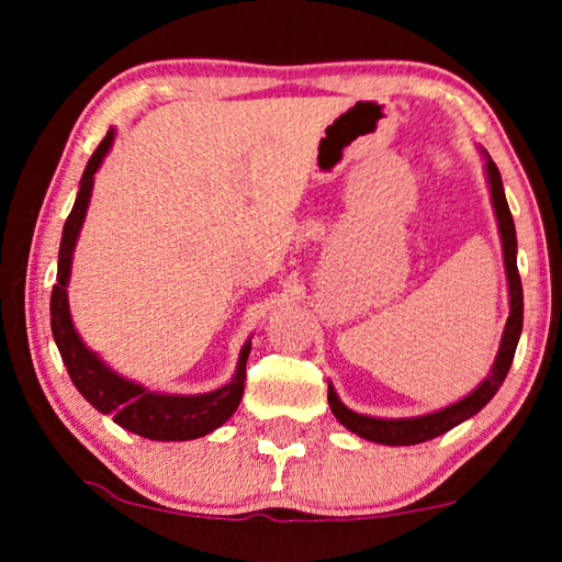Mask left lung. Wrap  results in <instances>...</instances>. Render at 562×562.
<instances>
[{"label": "left lung", "mask_w": 562, "mask_h": 562, "mask_svg": "<svg viewBox=\"0 0 562 562\" xmlns=\"http://www.w3.org/2000/svg\"><path fill=\"white\" fill-rule=\"evenodd\" d=\"M486 156V176L491 186V201L493 211L498 217V231H501V243H503V262H506V274H508V294H510V315L506 322V329H503V339L498 347L496 361H493L491 374L483 379V382L473 389L469 396H463L461 402L451 406H443L434 414L424 416H412V418H376V416H364L347 408L339 402L335 386L329 384L327 402L331 414L337 416V422L349 429L351 434L361 436V439L384 443V446H414L422 441L436 439L446 431H451L453 426H459L465 418L479 414L483 406H486L506 379L508 369L513 364V355H516L520 329H522V288H520V274H518V262H516V225H513V215L506 201V193H503V180L498 173V166L493 164L491 156Z\"/></svg>", "instance_id": "left-lung-1"}]
</instances>
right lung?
Returning <instances> with one entry per match:
<instances>
[{
    "mask_svg": "<svg viewBox=\"0 0 562 562\" xmlns=\"http://www.w3.org/2000/svg\"><path fill=\"white\" fill-rule=\"evenodd\" d=\"M113 136L116 133L111 128L106 138L101 140L99 148L89 158L87 170H83L79 183V193H76V203L64 223V235L59 245V270H56V284L52 290V335L56 347H59V355L74 386L79 389L81 396L93 408H99L101 414H111L113 422L123 426V429L144 436V439L150 441L201 439V436L223 426L235 414L237 404H240L245 389V364L247 357H250V339L240 349V359H237V369L231 382L207 394L180 396L148 392V389L131 382V379H123L111 367L103 364L97 357V351H91L83 345L79 331L74 329L66 284H69L71 274L76 237L81 233L83 217H87V207L91 201L93 176H97L101 160L106 158Z\"/></svg>",
    "mask_w": 562,
    "mask_h": 562,
    "instance_id": "right-lung-1",
    "label": "right lung"
}]
</instances>
